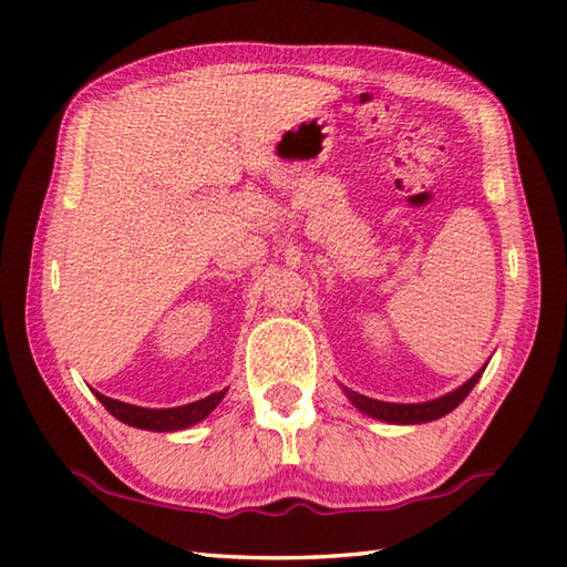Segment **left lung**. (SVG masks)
Returning a JSON list of instances; mask_svg holds the SVG:
<instances>
[{
  "label": "left lung",
  "mask_w": 567,
  "mask_h": 567,
  "mask_svg": "<svg viewBox=\"0 0 567 567\" xmlns=\"http://www.w3.org/2000/svg\"><path fill=\"white\" fill-rule=\"evenodd\" d=\"M487 363L480 368L473 378L467 382H463L461 388H455L453 392L436 396V400L431 402H419V404H394V402H380V400H372V396L365 394H358L353 390L343 388L346 396L351 400V404L360 412L372 416V419H380V421H388V424H426V421L433 419H441L445 414H451L453 409L461 404L465 396L470 394V390L475 388L477 380L483 378Z\"/></svg>",
  "instance_id": "left-lung-1"
}]
</instances>
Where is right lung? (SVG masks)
<instances>
[{"label": "right lung", "mask_w": 567, "mask_h": 567, "mask_svg": "<svg viewBox=\"0 0 567 567\" xmlns=\"http://www.w3.org/2000/svg\"><path fill=\"white\" fill-rule=\"evenodd\" d=\"M94 392V390H92ZM226 390L214 392L204 400L189 402L183 406H171V409H148V406H136V404H126L112 400V396H104L100 392H94V396L104 404L106 412L116 416L124 424L134 426V429H146V431H183L199 424L202 419H207L219 402L224 400Z\"/></svg>", "instance_id": "add662e5"}]
</instances>
